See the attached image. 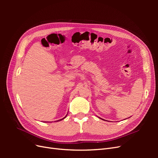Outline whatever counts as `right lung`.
<instances>
[{
  "label": "right lung",
  "mask_w": 158,
  "mask_h": 158,
  "mask_svg": "<svg viewBox=\"0 0 158 158\" xmlns=\"http://www.w3.org/2000/svg\"><path fill=\"white\" fill-rule=\"evenodd\" d=\"M65 117H64V118H65ZM63 118H62V119H63ZM62 119H60V120H58V121H61V120H62Z\"/></svg>",
  "instance_id": "obj_1"
}]
</instances>
